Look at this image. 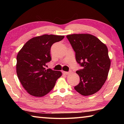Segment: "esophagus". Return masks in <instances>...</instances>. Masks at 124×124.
<instances>
[{
    "label": "esophagus",
    "mask_w": 124,
    "mask_h": 124,
    "mask_svg": "<svg viewBox=\"0 0 124 124\" xmlns=\"http://www.w3.org/2000/svg\"><path fill=\"white\" fill-rule=\"evenodd\" d=\"M71 72V71H70V72H66V71H63L62 73L63 74H66V75H68V74H70V73Z\"/></svg>",
    "instance_id": "obj_1"
}]
</instances>
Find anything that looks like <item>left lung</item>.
<instances>
[{"instance_id": "1", "label": "left lung", "mask_w": 124, "mask_h": 124, "mask_svg": "<svg viewBox=\"0 0 124 124\" xmlns=\"http://www.w3.org/2000/svg\"><path fill=\"white\" fill-rule=\"evenodd\" d=\"M75 52L76 61L83 67L76 73L80 82L75 90L83 96L93 95L101 89L110 66L108 48L97 37L89 34L67 35Z\"/></svg>"}]
</instances>
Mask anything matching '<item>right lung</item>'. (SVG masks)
Wrapping results in <instances>:
<instances>
[{"label":"right lung","mask_w":124,"mask_h":124,"mask_svg":"<svg viewBox=\"0 0 124 124\" xmlns=\"http://www.w3.org/2000/svg\"><path fill=\"white\" fill-rule=\"evenodd\" d=\"M64 38L63 35L52 34L33 38L18 52L16 73L23 87L31 95L35 97L46 95L62 75L60 71L46 70L45 67L51 60V46Z\"/></svg>","instance_id":"obj_1"}]
</instances>
